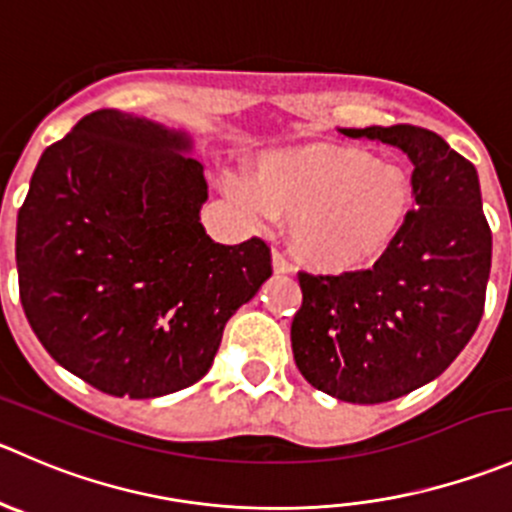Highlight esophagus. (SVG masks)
Here are the masks:
<instances>
[{"label": "esophagus", "instance_id": "34e87169", "mask_svg": "<svg viewBox=\"0 0 512 512\" xmlns=\"http://www.w3.org/2000/svg\"><path fill=\"white\" fill-rule=\"evenodd\" d=\"M272 270H275L277 275H290L292 262L287 260V257L282 255L280 250H275V252H272Z\"/></svg>", "mask_w": 512, "mask_h": 512}]
</instances>
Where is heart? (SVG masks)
I'll use <instances>...</instances> for the list:
<instances>
[{"label":"heart","mask_w":512,"mask_h":512,"mask_svg":"<svg viewBox=\"0 0 512 512\" xmlns=\"http://www.w3.org/2000/svg\"><path fill=\"white\" fill-rule=\"evenodd\" d=\"M225 192L255 220L290 215L292 250L317 270H352L375 260L413 205L405 167L337 145L265 157L255 185L230 175Z\"/></svg>","instance_id":"b5f03b06"}]
</instances>
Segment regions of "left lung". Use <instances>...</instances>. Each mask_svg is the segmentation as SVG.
Masks as SVG:
<instances>
[{
	"mask_svg": "<svg viewBox=\"0 0 512 512\" xmlns=\"http://www.w3.org/2000/svg\"><path fill=\"white\" fill-rule=\"evenodd\" d=\"M340 132L410 157L415 210L367 270L297 275L292 355L312 388L375 405L423 388L468 345L483 317L493 235L478 172L443 137L413 124Z\"/></svg>",
	"mask_w": 512,
	"mask_h": 512,
	"instance_id": "1",
	"label": "left lung"
}]
</instances>
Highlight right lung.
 <instances>
[{"label": "right lung", "mask_w": 512, "mask_h": 512, "mask_svg": "<svg viewBox=\"0 0 512 512\" xmlns=\"http://www.w3.org/2000/svg\"><path fill=\"white\" fill-rule=\"evenodd\" d=\"M185 132L99 109L39 157L17 215L19 300L44 350L114 398L207 375L227 320L272 275L260 237L205 232Z\"/></svg>", "instance_id": "1"}]
</instances>
